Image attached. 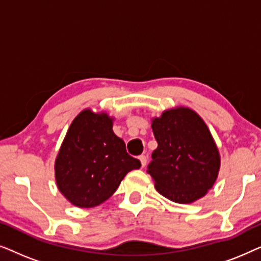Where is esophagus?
Listing matches in <instances>:
<instances>
[{
	"mask_svg": "<svg viewBox=\"0 0 261 261\" xmlns=\"http://www.w3.org/2000/svg\"><path fill=\"white\" fill-rule=\"evenodd\" d=\"M139 160H140V163H141V166H142V167L146 166V164H147V156H146L145 154L139 155Z\"/></svg>",
	"mask_w": 261,
	"mask_h": 261,
	"instance_id": "esophagus-1",
	"label": "esophagus"
}]
</instances>
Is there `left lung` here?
Here are the masks:
<instances>
[{
  "label": "left lung",
  "mask_w": 261,
  "mask_h": 261,
  "mask_svg": "<svg viewBox=\"0 0 261 261\" xmlns=\"http://www.w3.org/2000/svg\"><path fill=\"white\" fill-rule=\"evenodd\" d=\"M152 129L158 147L147 172L156 190L176 203L203 197L220 170L219 149L204 121L191 109L176 108L153 119Z\"/></svg>",
  "instance_id": "8db88e82"
}]
</instances>
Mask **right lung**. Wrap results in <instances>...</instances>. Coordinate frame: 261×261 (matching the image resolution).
Wrapping results in <instances>:
<instances>
[{
  "label": "right lung",
  "mask_w": 261,
  "mask_h": 261,
  "mask_svg": "<svg viewBox=\"0 0 261 261\" xmlns=\"http://www.w3.org/2000/svg\"><path fill=\"white\" fill-rule=\"evenodd\" d=\"M141 166L113 132L107 114L84 110L67 130L56 160V180L62 194L81 208L108 199L132 170Z\"/></svg>",
  "instance_id": "right-lung-1"
}]
</instances>
